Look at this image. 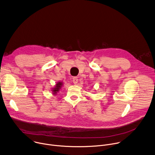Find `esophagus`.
Returning <instances> with one entry per match:
<instances>
[{"label": "esophagus", "instance_id": "34e87169", "mask_svg": "<svg viewBox=\"0 0 155 155\" xmlns=\"http://www.w3.org/2000/svg\"><path fill=\"white\" fill-rule=\"evenodd\" d=\"M73 83H74V84H76L78 83V78H77V77H73Z\"/></svg>", "mask_w": 155, "mask_h": 155}]
</instances>
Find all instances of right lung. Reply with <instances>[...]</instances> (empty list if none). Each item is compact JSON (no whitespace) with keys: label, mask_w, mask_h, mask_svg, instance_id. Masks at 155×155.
<instances>
[{"label":"right lung","mask_w":155,"mask_h":155,"mask_svg":"<svg viewBox=\"0 0 155 155\" xmlns=\"http://www.w3.org/2000/svg\"><path fill=\"white\" fill-rule=\"evenodd\" d=\"M63 85L62 82H58L55 84V86L52 90L53 95H56L57 94V92L60 91V90L61 87V85Z\"/></svg>","instance_id":"1"}]
</instances>
